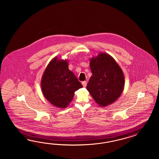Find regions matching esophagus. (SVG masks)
I'll return each mask as SVG.
<instances>
[{
  "mask_svg": "<svg viewBox=\"0 0 159 159\" xmlns=\"http://www.w3.org/2000/svg\"><path fill=\"white\" fill-rule=\"evenodd\" d=\"M82 83L84 87H86L87 82H86V81H84V82H82Z\"/></svg>",
  "mask_w": 159,
  "mask_h": 159,
  "instance_id": "esophagus-1",
  "label": "esophagus"
}]
</instances>
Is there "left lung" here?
Returning a JSON list of instances; mask_svg holds the SVG:
<instances>
[{"instance_id":"8db88e82","label":"left lung","mask_w":159,"mask_h":159,"mask_svg":"<svg viewBox=\"0 0 159 159\" xmlns=\"http://www.w3.org/2000/svg\"><path fill=\"white\" fill-rule=\"evenodd\" d=\"M92 76L87 90L97 104L104 107L116 101L125 85L123 71L110 55L100 52L90 59Z\"/></svg>"}]
</instances>
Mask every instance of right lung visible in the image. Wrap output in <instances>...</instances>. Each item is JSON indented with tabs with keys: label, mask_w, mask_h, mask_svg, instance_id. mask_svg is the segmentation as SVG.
Wrapping results in <instances>:
<instances>
[{
	"label": "right lung",
	"mask_w": 159,
	"mask_h": 159,
	"mask_svg": "<svg viewBox=\"0 0 159 159\" xmlns=\"http://www.w3.org/2000/svg\"><path fill=\"white\" fill-rule=\"evenodd\" d=\"M68 61L55 57L43 72L41 81L43 96L53 106L65 108L72 101L75 92L83 87L69 69Z\"/></svg>",
	"instance_id": "obj_1"
}]
</instances>
